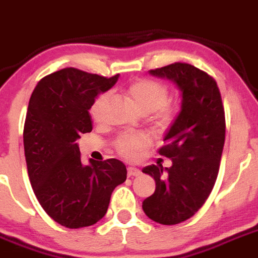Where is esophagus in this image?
I'll return each instance as SVG.
<instances>
[{
  "mask_svg": "<svg viewBox=\"0 0 258 258\" xmlns=\"http://www.w3.org/2000/svg\"><path fill=\"white\" fill-rule=\"evenodd\" d=\"M141 173L143 172L136 167L127 168V174H128V177H139V175H141Z\"/></svg>",
  "mask_w": 258,
  "mask_h": 258,
  "instance_id": "1",
  "label": "esophagus"
}]
</instances>
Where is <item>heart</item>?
Instances as JSON below:
<instances>
[{
  "label": "heart",
  "instance_id": "1",
  "mask_svg": "<svg viewBox=\"0 0 258 258\" xmlns=\"http://www.w3.org/2000/svg\"><path fill=\"white\" fill-rule=\"evenodd\" d=\"M128 95L135 107L144 114L153 113L154 119L160 126H167L173 121L175 109L167 103L169 91L168 88L158 81L139 80L131 84L128 88ZM108 94H102L91 105L90 113L94 119H99L100 110L107 100ZM150 143L145 134H124L115 141V149L122 156L127 159H135Z\"/></svg>",
  "mask_w": 258,
  "mask_h": 258
}]
</instances>
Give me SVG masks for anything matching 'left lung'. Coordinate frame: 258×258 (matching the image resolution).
<instances>
[{
	"mask_svg": "<svg viewBox=\"0 0 258 258\" xmlns=\"http://www.w3.org/2000/svg\"><path fill=\"white\" fill-rule=\"evenodd\" d=\"M149 74L173 81L182 96L179 113L159 150L172 167L143 169L156 184L144 200V213L156 223L174 225L194 216L213 191L225 141V115L216 81L197 67L178 62Z\"/></svg>",
	"mask_w": 258,
	"mask_h": 258,
	"instance_id": "1",
	"label": "left lung"
}]
</instances>
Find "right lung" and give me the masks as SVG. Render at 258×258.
I'll return each instance as SVG.
<instances>
[{
    "mask_svg": "<svg viewBox=\"0 0 258 258\" xmlns=\"http://www.w3.org/2000/svg\"><path fill=\"white\" fill-rule=\"evenodd\" d=\"M118 80L63 69L38 83L29 100L24 150L29 179L38 201L54 221L90 227L105 215L110 195L127 178L117 159L81 163L78 140L91 132V105Z\"/></svg>",
    "mask_w": 258,
    "mask_h": 258,
    "instance_id": "right-lung-1",
    "label": "right lung"
}]
</instances>
